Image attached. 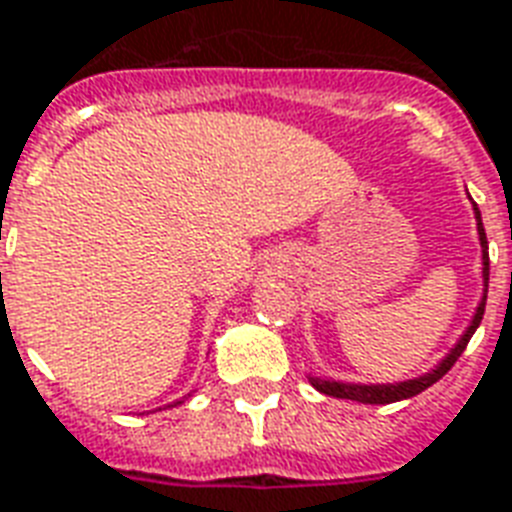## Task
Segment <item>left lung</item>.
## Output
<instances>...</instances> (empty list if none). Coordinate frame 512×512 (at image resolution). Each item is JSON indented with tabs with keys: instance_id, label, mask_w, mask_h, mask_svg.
Returning <instances> with one entry per match:
<instances>
[{
	"instance_id": "1",
	"label": "left lung",
	"mask_w": 512,
	"mask_h": 512,
	"mask_svg": "<svg viewBox=\"0 0 512 512\" xmlns=\"http://www.w3.org/2000/svg\"><path fill=\"white\" fill-rule=\"evenodd\" d=\"M475 209V220H478V239H481V252H483V298L478 303V311H475L473 322L464 330V335L459 338L454 349L448 351L440 365H435V370H429L424 376L411 378V381H400V384H343V381H325V378H311V384L317 386L322 395L341 397V400H357V403H370V405H386L397 403V400H408V397L419 395L427 386H432L435 381L446 376L448 370L454 368V362L462 357V351L467 349V343L473 338V333L478 330L483 319V308H486V295H489V241H486V230H483L481 212L478 206Z\"/></svg>"
}]
</instances>
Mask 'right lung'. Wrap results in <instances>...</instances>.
<instances>
[{"label": "right lung", "instance_id": "1", "mask_svg": "<svg viewBox=\"0 0 512 512\" xmlns=\"http://www.w3.org/2000/svg\"><path fill=\"white\" fill-rule=\"evenodd\" d=\"M179 403H182V400H179Z\"/></svg>", "mask_w": 512, "mask_h": 512}]
</instances>
